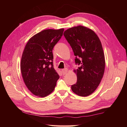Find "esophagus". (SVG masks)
<instances>
[{"mask_svg": "<svg viewBox=\"0 0 127 127\" xmlns=\"http://www.w3.org/2000/svg\"><path fill=\"white\" fill-rule=\"evenodd\" d=\"M68 69H66V68L62 69V73H63V75H65L67 73V72H68Z\"/></svg>", "mask_w": 127, "mask_h": 127, "instance_id": "34e87169", "label": "esophagus"}]
</instances>
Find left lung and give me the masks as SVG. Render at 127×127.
Segmentation results:
<instances>
[{
	"mask_svg": "<svg viewBox=\"0 0 127 127\" xmlns=\"http://www.w3.org/2000/svg\"><path fill=\"white\" fill-rule=\"evenodd\" d=\"M80 66L74 72L77 82L71 86L74 93L81 96L91 95L96 90L103 77L105 60L100 40L95 32L84 26L67 29L64 33Z\"/></svg>",
	"mask_w": 127,
	"mask_h": 127,
	"instance_id": "8db88e82",
	"label": "left lung"
}]
</instances>
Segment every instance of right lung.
<instances>
[{
  "mask_svg": "<svg viewBox=\"0 0 127 127\" xmlns=\"http://www.w3.org/2000/svg\"><path fill=\"white\" fill-rule=\"evenodd\" d=\"M64 29H46L28 40L21 61V70L27 87L34 95L46 96L52 92L59 78L53 68L52 53Z\"/></svg>",
  "mask_w": 127,
  "mask_h": 127,
  "instance_id": "1",
  "label": "right lung"
}]
</instances>
